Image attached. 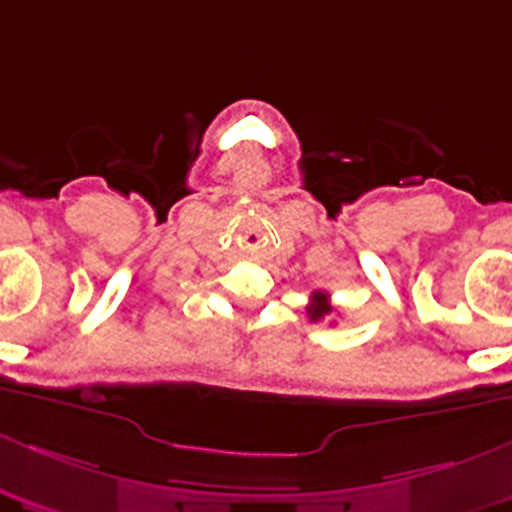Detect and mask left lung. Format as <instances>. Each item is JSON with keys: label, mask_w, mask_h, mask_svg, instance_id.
<instances>
[{"label": "left lung", "mask_w": 512, "mask_h": 512, "mask_svg": "<svg viewBox=\"0 0 512 512\" xmlns=\"http://www.w3.org/2000/svg\"><path fill=\"white\" fill-rule=\"evenodd\" d=\"M306 311L311 320H323L330 311H333V306H330V301H328V294H325V291H313L311 303H308Z\"/></svg>", "instance_id": "1"}]
</instances>
